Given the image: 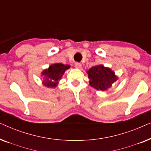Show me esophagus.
<instances>
[{"mask_svg": "<svg viewBox=\"0 0 151 151\" xmlns=\"http://www.w3.org/2000/svg\"><path fill=\"white\" fill-rule=\"evenodd\" d=\"M75 67H76V68H77V69H81V68H82L81 63H76L75 64Z\"/></svg>", "mask_w": 151, "mask_h": 151, "instance_id": "esophagus-1", "label": "esophagus"}]
</instances>
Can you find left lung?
<instances>
[{
	"instance_id": "1",
	"label": "left lung",
	"mask_w": 151,
	"mask_h": 151,
	"mask_svg": "<svg viewBox=\"0 0 151 151\" xmlns=\"http://www.w3.org/2000/svg\"><path fill=\"white\" fill-rule=\"evenodd\" d=\"M90 85L97 90L109 89L118 78L111 69L103 65L95 66L87 71Z\"/></svg>"
}]
</instances>
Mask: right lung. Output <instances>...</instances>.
Wrapping results in <instances>:
<instances>
[{
	"label": "right lung",
	"mask_w": 151,
	"mask_h": 151,
	"mask_svg": "<svg viewBox=\"0 0 151 151\" xmlns=\"http://www.w3.org/2000/svg\"><path fill=\"white\" fill-rule=\"evenodd\" d=\"M70 68L69 65H63L61 63L53 64L42 71V75L45 76V81L43 84L47 87L53 88L57 86L60 79L67 69Z\"/></svg>",
	"instance_id": "obj_1"
}]
</instances>
